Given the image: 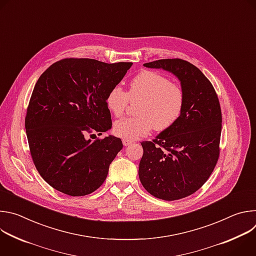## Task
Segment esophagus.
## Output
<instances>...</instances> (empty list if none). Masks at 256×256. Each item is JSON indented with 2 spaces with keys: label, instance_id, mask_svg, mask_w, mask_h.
<instances>
[{
  "label": "esophagus",
  "instance_id": "esophagus-1",
  "mask_svg": "<svg viewBox=\"0 0 256 256\" xmlns=\"http://www.w3.org/2000/svg\"><path fill=\"white\" fill-rule=\"evenodd\" d=\"M132 142H134V140H126V138H124V140H122V144H124V146H128V144H130Z\"/></svg>",
  "mask_w": 256,
  "mask_h": 256
}]
</instances>
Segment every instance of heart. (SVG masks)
Listing matches in <instances>:
<instances>
[{
  "label": "heart",
  "mask_w": 256,
  "mask_h": 256,
  "mask_svg": "<svg viewBox=\"0 0 256 256\" xmlns=\"http://www.w3.org/2000/svg\"><path fill=\"white\" fill-rule=\"evenodd\" d=\"M130 101H140L136 107L138 116L116 120L114 132L120 138L134 140L153 128L163 132L172 126L182 112L184 92L167 77L146 70L130 80L128 92L116 85L106 96L108 110L116 116L124 114Z\"/></svg>",
  "instance_id": "b5f03b06"
}]
</instances>
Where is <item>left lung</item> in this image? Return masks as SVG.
I'll use <instances>...</instances> for the list:
<instances>
[{
    "label": "left lung",
    "mask_w": 256,
    "mask_h": 256,
    "mask_svg": "<svg viewBox=\"0 0 256 256\" xmlns=\"http://www.w3.org/2000/svg\"><path fill=\"white\" fill-rule=\"evenodd\" d=\"M162 68L180 80L184 103L180 116L153 140L142 142L140 184L150 194L176 200L198 190L220 157L222 112L216 90L194 64L181 58L144 64Z\"/></svg>",
    "instance_id": "8db88e82"
}]
</instances>
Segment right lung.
I'll return each instance as SVG.
<instances>
[{"label": "right lung", "mask_w": 256, "mask_h": 256, "mask_svg": "<svg viewBox=\"0 0 256 256\" xmlns=\"http://www.w3.org/2000/svg\"><path fill=\"white\" fill-rule=\"evenodd\" d=\"M132 62L62 58L44 72L32 91L25 128L32 161L54 190L83 196L98 190L122 149L120 138L88 140L112 126L106 96Z\"/></svg>", "instance_id": "1"}]
</instances>
